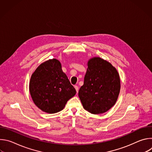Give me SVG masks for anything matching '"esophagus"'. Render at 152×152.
<instances>
[{"label": "esophagus", "instance_id": "34e87169", "mask_svg": "<svg viewBox=\"0 0 152 152\" xmlns=\"http://www.w3.org/2000/svg\"><path fill=\"white\" fill-rule=\"evenodd\" d=\"M75 88L76 90V91H77V92H78V90H79V87H78V86H77V85H75Z\"/></svg>", "mask_w": 152, "mask_h": 152}]
</instances>
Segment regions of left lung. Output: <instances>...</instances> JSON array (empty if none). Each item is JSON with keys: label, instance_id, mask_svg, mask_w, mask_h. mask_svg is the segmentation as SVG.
<instances>
[{"label": "left lung", "instance_id": "8db88e82", "mask_svg": "<svg viewBox=\"0 0 152 152\" xmlns=\"http://www.w3.org/2000/svg\"><path fill=\"white\" fill-rule=\"evenodd\" d=\"M88 68L79 97L84 109L93 114H103L115 104L120 91V79L117 69L100 57H93Z\"/></svg>", "mask_w": 152, "mask_h": 152}]
</instances>
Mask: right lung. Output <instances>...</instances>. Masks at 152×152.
Here are the masks:
<instances>
[{
  "label": "right lung",
  "mask_w": 152,
  "mask_h": 152,
  "mask_svg": "<svg viewBox=\"0 0 152 152\" xmlns=\"http://www.w3.org/2000/svg\"><path fill=\"white\" fill-rule=\"evenodd\" d=\"M29 92L35 104L41 111L54 114L62 111L76 93L56 59L41 64L32 73Z\"/></svg>",
  "instance_id": "add662e5"
}]
</instances>
